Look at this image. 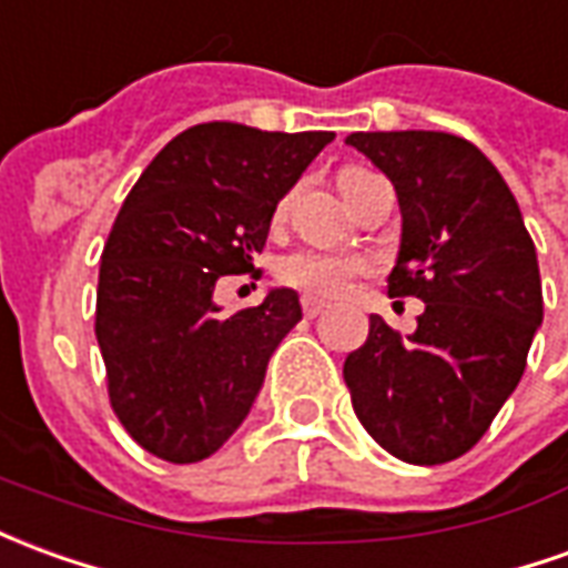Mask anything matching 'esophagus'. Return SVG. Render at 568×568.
<instances>
[{"instance_id":"1","label":"esophagus","mask_w":568,"mask_h":568,"mask_svg":"<svg viewBox=\"0 0 568 568\" xmlns=\"http://www.w3.org/2000/svg\"><path fill=\"white\" fill-rule=\"evenodd\" d=\"M301 311H304L307 320H313V316H320V313L325 311V304L323 301H316V297H301Z\"/></svg>"}]
</instances>
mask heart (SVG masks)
<instances>
[{"label":"heart","mask_w":568,"mask_h":568,"mask_svg":"<svg viewBox=\"0 0 568 568\" xmlns=\"http://www.w3.org/2000/svg\"><path fill=\"white\" fill-rule=\"evenodd\" d=\"M363 169L347 165L338 172L341 190H347L353 181L363 178ZM363 271V261L353 255H328V252H297L280 264V280L292 288H301L313 297L341 295L356 273Z\"/></svg>","instance_id":"b5f03b06"}]
</instances>
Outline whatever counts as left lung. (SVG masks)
Returning a JSON list of instances; mask_svg holds the SVG:
<instances>
[{
	"instance_id": "obj_1",
	"label": "left lung",
	"mask_w": 568,
	"mask_h": 568,
	"mask_svg": "<svg viewBox=\"0 0 568 568\" xmlns=\"http://www.w3.org/2000/svg\"><path fill=\"white\" fill-rule=\"evenodd\" d=\"M347 144L390 178L403 243L390 297H422L403 338L368 316L344 381L368 436L408 464L462 458L523 378L545 316L519 205L486 153L446 132H353Z\"/></svg>"
}]
</instances>
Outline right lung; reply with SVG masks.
Segmentation results:
<instances>
[{"mask_svg": "<svg viewBox=\"0 0 568 568\" xmlns=\"http://www.w3.org/2000/svg\"><path fill=\"white\" fill-rule=\"evenodd\" d=\"M332 132L205 122L162 146L106 236L94 335L119 424L162 462L215 455L245 422L276 344L301 320L292 288L221 316V276H261L276 202Z\"/></svg>", "mask_w": 568, "mask_h": 568, "instance_id": "right-lung-1", "label": "right lung"}]
</instances>
